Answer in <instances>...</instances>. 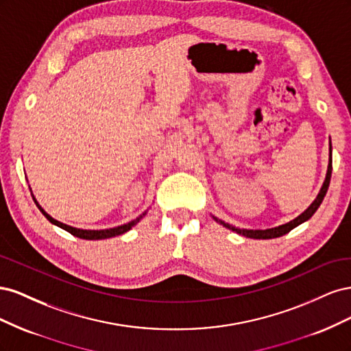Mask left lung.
Segmentation results:
<instances>
[{
  "label": "left lung",
  "instance_id": "left-lung-1",
  "mask_svg": "<svg viewBox=\"0 0 351 351\" xmlns=\"http://www.w3.org/2000/svg\"><path fill=\"white\" fill-rule=\"evenodd\" d=\"M329 152H332V147H329ZM331 173H332V155H329V165H328V173H326V178H325V183L321 189L319 195H317V197L315 199L313 204L307 208L302 215L297 217L295 219L287 222V224L284 226H280V227H275V228H269V230H240V228H236L232 227L230 224H226V222L219 221L222 226L239 232V234L244 236V237H249V239H275V237H281L284 234H287V232H290L293 228H295L297 226H300L302 222L307 221L309 218H312V215L315 214V212L317 210V208L321 206L322 200L328 192V187H329V182H331ZM217 219V218H215ZM218 221V219H217Z\"/></svg>",
  "mask_w": 351,
  "mask_h": 351
}]
</instances>
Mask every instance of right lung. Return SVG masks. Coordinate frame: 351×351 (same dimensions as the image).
<instances>
[{
  "label": "right lung",
  "mask_w": 351,
  "mask_h": 351,
  "mask_svg": "<svg viewBox=\"0 0 351 351\" xmlns=\"http://www.w3.org/2000/svg\"><path fill=\"white\" fill-rule=\"evenodd\" d=\"M35 204L38 205L36 200H35ZM38 208L40 209L42 214H44V215L48 218V221L52 222V224H56V226L61 227L62 230L69 231L70 234L76 236V237H79V239H84V240H101V239H110V237H115V236L124 234L125 231H129V230H130L133 226H136L137 222H139L141 218H142V215H141L139 218H136L134 221H130V222H127V224H124V226L115 227V228H110V230H80V228H74V227L62 224V222H60V221H57V219H54V218H51V217L47 214V212H45L44 209H42L39 205H38ZM143 215H145V214H143Z\"/></svg>",
  "instance_id": "obj_1"
}]
</instances>
